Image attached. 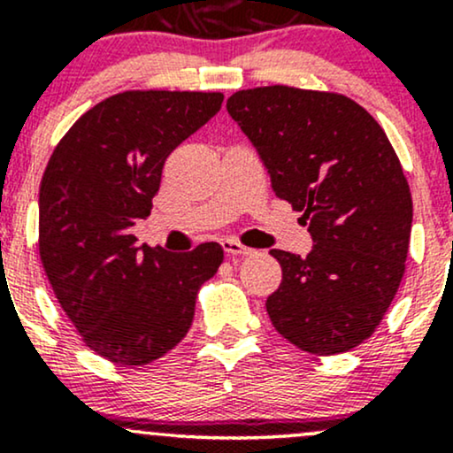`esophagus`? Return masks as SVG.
Wrapping results in <instances>:
<instances>
[{"label":"esophagus","instance_id":"34e87169","mask_svg":"<svg viewBox=\"0 0 453 453\" xmlns=\"http://www.w3.org/2000/svg\"><path fill=\"white\" fill-rule=\"evenodd\" d=\"M221 247H223V251H226L230 257H236V256L244 257V256H251V253H256L253 249L244 247V244H241L238 241H223Z\"/></svg>","mask_w":453,"mask_h":453}]
</instances>
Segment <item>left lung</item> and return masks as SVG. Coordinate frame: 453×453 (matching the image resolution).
<instances>
[{
    "mask_svg": "<svg viewBox=\"0 0 453 453\" xmlns=\"http://www.w3.org/2000/svg\"><path fill=\"white\" fill-rule=\"evenodd\" d=\"M227 112L315 242L306 257L270 251L283 270L266 300L270 321L313 356L353 349L371 339L404 277L413 200L396 150L342 93L256 87L234 93Z\"/></svg>",
    "mask_w": 453,
    "mask_h": 453,
    "instance_id": "obj_1",
    "label": "left lung"
}]
</instances>
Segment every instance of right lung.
<instances>
[{
    "label": "right lung",
    "mask_w": 453,
    "mask_h": 453,
    "mask_svg": "<svg viewBox=\"0 0 453 453\" xmlns=\"http://www.w3.org/2000/svg\"><path fill=\"white\" fill-rule=\"evenodd\" d=\"M219 91L132 89L87 111L59 140L40 183L38 249L57 303L82 342L119 366H144L189 332L217 242L189 253L136 247L173 150L219 112Z\"/></svg>",
    "instance_id": "1"
}]
</instances>
